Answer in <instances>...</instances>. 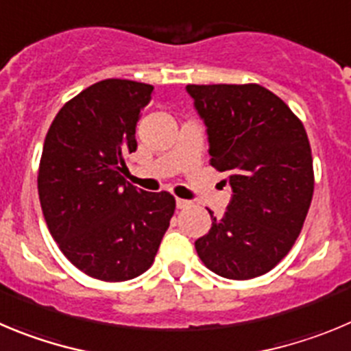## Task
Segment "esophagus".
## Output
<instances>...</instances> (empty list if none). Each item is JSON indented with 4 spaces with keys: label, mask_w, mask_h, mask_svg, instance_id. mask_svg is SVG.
<instances>
[{
    "label": "esophagus",
    "mask_w": 351,
    "mask_h": 351,
    "mask_svg": "<svg viewBox=\"0 0 351 351\" xmlns=\"http://www.w3.org/2000/svg\"><path fill=\"white\" fill-rule=\"evenodd\" d=\"M189 206H191V201L176 197V208H178V210H183V208H189Z\"/></svg>",
    "instance_id": "34e87169"
}]
</instances>
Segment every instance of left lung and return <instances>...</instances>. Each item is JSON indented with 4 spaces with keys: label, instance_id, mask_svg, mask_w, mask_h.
<instances>
[{
    "label": "left lung",
    "instance_id": "1",
    "mask_svg": "<svg viewBox=\"0 0 351 351\" xmlns=\"http://www.w3.org/2000/svg\"><path fill=\"white\" fill-rule=\"evenodd\" d=\"M210 141V164L232 197L195 241L204 266L229 280L273 269L290 252L313 197L308 134L276 94L257 84L187 85Z\"/></svg>",
    "mask_w": 351,
    "mask_h": 351
}]
</instances>
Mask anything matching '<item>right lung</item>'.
I'll return each instance as SVG.
<instances>
[{
	"label": "right lung",
	"mask_w": 351,
	"mask_h": 351,
	"mask_svg": "<svg viewBox=\"0 0 351 351\" xmlns=\"http://www.w3.org/2000/svg\"><path fill=\"white\" fill-rule=\"evenodd\" d=\"M154 87L121 78L90 85L53 119L38 169L52 238L73 266L103 282H125L152 266L175 213L169 192L124 180L136 122Z\"/></svg>",
	"instance_id": "1"
}]
</instances>
